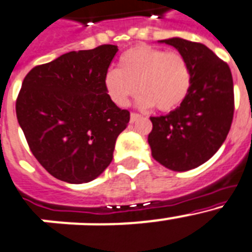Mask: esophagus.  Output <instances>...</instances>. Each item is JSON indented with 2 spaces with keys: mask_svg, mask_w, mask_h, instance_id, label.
<instances>
[{
  "mask_svg": "<svg viewBox=\"0 0 252 252\" xmlns=\"http://www.w3.org/2000/svg\"><path fill=\"white\" fill-rule=\"evenodd\" d=\"M142 118V115L140 114H137V113H131L130 114V123H134V122H137L138 119H140Z\"/></svg>",
  "mask_w": 252,
  "mask_h": 252,
  "instance_id": "1",
  "label": "esophagus"
}]
</instances>
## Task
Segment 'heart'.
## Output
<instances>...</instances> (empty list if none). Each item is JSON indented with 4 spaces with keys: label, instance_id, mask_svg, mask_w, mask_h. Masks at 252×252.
<instances>
[{
    "label": "heart",
    "instance_id": "1",
    "mask_svg": "<svg viewBox=\"0 0 252 252\" xmlns=\"http://www.w3.org/2000/svg\"><path fill=\"white\" fill-rule=\"evenodd\" d=\"M192 78L187 61L178 53L140 45L123 54L118 69L104 75V89L118 106H126L130 98L142 93L137 104L148 109L156 105L160 112L176 109L188 95Z\"/></svg>",
    "mask_w": 252,
    "mask_h": 252
}]
</instances>
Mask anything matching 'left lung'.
<instances>
[{
    "mask_svg": "<svg viewBox=\"0 0 252 252\" xmlns=\"http://www.w3.org/2000/svg\"><path fill=\"white\" fill-rule=\"evenodd\" d=\"M158 42L171 45L186 59L192 84L178 108L151 118L152 157L171 171H189L207 162L227 137L233 118L232 75L203 44L181 37Z\"/></svg>",
    "mask_w": 252,
    "mask_h": 252,
    "instance_id": "obj_1",
    "label": "left lung"
}]
</instances>
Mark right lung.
Returning <instances> with one entry per match:
<instances>
[{"label": "right lung", "instance_id": "add662e5", "mask_svg": "<svg viewBox=\"0 0 252 252\" xmlns=\"http://www.w3.org/2000/svg\"><path fill=\"white\" fill-rule=\"evenodd\" d=\"M115 45L70 51L24 79L16 115L29 147L51 176L80 185L100 176L129 123L104 89Z\"/></svg>", "mask_w": 252, "mask_h": 252}]
</instances>
